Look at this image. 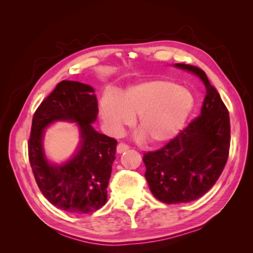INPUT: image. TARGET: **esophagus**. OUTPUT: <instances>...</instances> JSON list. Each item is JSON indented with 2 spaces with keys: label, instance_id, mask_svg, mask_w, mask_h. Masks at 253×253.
<instances>
[{
  "label": "esophagus",
  "instance_id": "obj_1",
  "mask_svg": "<svg viewBox=\"0 0 253 253\" xmlns=\"http://www.w3.org/2000/svg\"><path fill=\"white\" fill-rule=\"evenodd\" d=\"M128 148H129V146H128V145H126L125 143H119L117 145V153L118 154H122L124 152H126Z\"/></svg>",
  "mask_w": 253,
  "mask_h": 253
}]
</instances>
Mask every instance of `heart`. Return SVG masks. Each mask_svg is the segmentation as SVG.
<instances>
[{"instance_id":"obj_1","label":"heart","mask_w":253,"mask_h":253,"mask_svg":"<svg viewBox=\"0 0 253 253\" xmlns=\"http://www.w3.org/2000/svg\"><path fill=\"white\" fill-rule=\"evenodd\" d=\"M193 97L169 80H153L128 88L116 97L105 95L100 115L108 130L119 134L136 119L147 142L160 145L178 134L193 108Z\"/></svg>"}]
</instances>
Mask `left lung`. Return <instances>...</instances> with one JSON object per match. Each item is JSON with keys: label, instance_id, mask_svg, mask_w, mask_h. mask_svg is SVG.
Here are the masks:
<instances>
[{"label": "left lung", "instance_id": "left-lung-1", "mask_svg": "<svg viewBox=\"0 0 253 253\" xmlns=\"http://www.w3.org/2000/svg\"><path fill=\"white\" fill-rule=\"evenodd\" d=\"M175 67L199 76L207 88L200 116L157 151L144 154L145 177L153 195L166 204L198 200L219 179L229 157L230 117L219 92L200 68Z\"/></svg>", "mask_w": 253, "mask_h": 253}]
</instances>
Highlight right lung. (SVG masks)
I'll return each mask as SVG.
<instances>
[{"label": "right lung", "mask_w": 253, "mask_h": 253, "mask_svg": "<svg viewBox=\"0 0 253 253\" xmlns=\"http://www.w3.org/2000/svg\"><path fill=\"white\" fill-rule=\"evenodd\" d=\"M97 115L93 88L70 80L59 83L33 115L28 143L30 165L41 193L63 211L90 213L107 201L117 140L93 129ZM57 120L77 122L81 134L75 155L62 166L46 160L42 144L44 129Z\"/></svg>", "instance_id": "right-lung-1"}]
</instances>
